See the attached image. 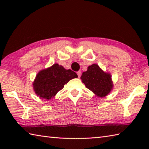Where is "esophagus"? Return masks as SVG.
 <instances>
[{
    "instance_id": "obj_1",
    "label": "esophagus",
    "mask_w": 149,
    "mask_h": 149,
    "mask_svg": "<svg viewBox=\"0 0 149 149\" xmlns=\"http://www.w3.org/2000/svg\"><path fill=\"white\" fill-rule=\"evenodd\" d=\"M77 75H78V77H80L81 75V72L80 71L77 72Z\"/></svg>"
}]
</instances>
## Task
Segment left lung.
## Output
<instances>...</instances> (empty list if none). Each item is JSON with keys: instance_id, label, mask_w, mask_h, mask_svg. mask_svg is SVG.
Segmentation results:
<instances>
[{"instance_id": "8db88e82", "label": "left lung", "mask_w": 149, "mask_h": 149, "mask_svg": "<svg viewBox=\"0 0 149 149\" xmlns=\"http://www.w3.org/2000/svg\"><path fill=\"white\" fill-rule=\"evenodd\" d=\"M81 79L87 89L99 97H106L114 87L111 74L96 64L89 65L87 71L83 72Z\"/></svg>"}]
</instances>
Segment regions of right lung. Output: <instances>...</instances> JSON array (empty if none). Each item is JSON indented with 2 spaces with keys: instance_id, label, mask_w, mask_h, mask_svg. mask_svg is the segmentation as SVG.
I'll return each instance as SVG.
<instances>
[{
  "instance_id": "1",
  "label": "right lung",
  "mask_w": 149,
  "mask_h": 149,
  "mask_svg": "<svg viewBox=\"0 0 149 149\" xmlns=\"http://www.w3.org/2000/svg\"><path fill=\"white\" fill-rule=\"evenodd\" d=\"M77 77L76 73L54 64L37 74L33 83V90L41 99L49 100L64 88L70 80Z\"/></svg>"
}]
</instances>
